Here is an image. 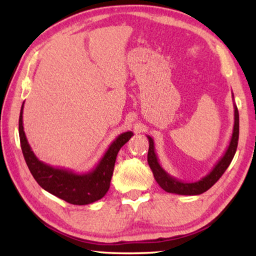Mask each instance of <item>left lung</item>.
<instances>
[{"mask_svg": "<svg viewBox=\"0 0 256 256\" xmlns=\"http://www.w3.org/2000/svg\"><path fill=\"white\" fill-rule=\"evenodd\" d=\"M238 136H240V115H238L237 106L234 104V128L230 141H229V144L226 151H224L222 157L218 160V162L214 164L209 174L206 175L200 180L192 182V183H188V182L177 180L175 177L170 176L164 170L162 164H159L157 154H156L154 138L150 136H146L149 140L148 164L151 170L154 172L156 182L159 184L160 188L168 193H175L180 194V196H198V194L204 193L206 190H208L211 186H214L216 184V182L222 176L229 164H230L237 149Z\"/></svg>", "mask_w": 256, "mask_h": 256, "instance_id": "left-lung-1", "label": "left lung"}]
</instances>
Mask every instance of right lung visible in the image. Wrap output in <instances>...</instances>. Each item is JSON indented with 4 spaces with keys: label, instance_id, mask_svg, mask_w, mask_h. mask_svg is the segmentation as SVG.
Listing matches in <instances>:
<instances>
[{
    "label": "right lung",
    "instance_id": "obj_1",
    "mask_svg": "<svg viewBox=\"0 0 256 256\" xmlns=\"http://www.w3.org/2000/svg\"><path fill=\"white\" fill-rule=\"evenodd\" d=\"M24 104L21 106L19 118L20 144L27 166L37 183L47 192L76 206L90 204L105 196L110 190L118 151L131 138L133 132L128 131L120 134L108 146L102 158L92 170L76 174L66 168L50 166L36 157L24 131Z\"/></svg>",
    "mask_w": 256,
    "mask_h": 256
}]
</instances>
